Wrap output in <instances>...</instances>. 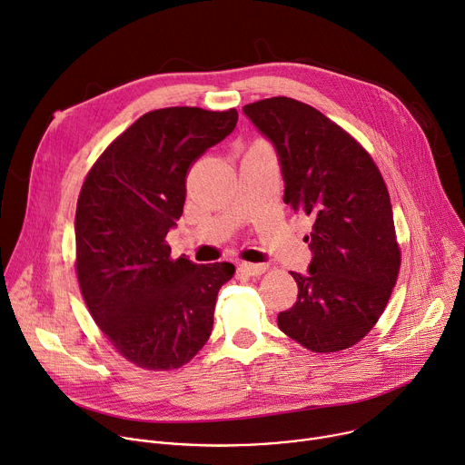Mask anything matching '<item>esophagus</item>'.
<instances>
[{"label":"esophagus","mask_w":465,"mask_h":465,"mask_svg":"<svg viewBox=\"0 0 465 465\" xmlns=\"http://www.w3.org/2000/svg\"><path fill=\"white\" fill-rule=\"evenodd\" d=\"M239 269H241V272H244V274H248V276H260V274H263L269 267H267V265H262V263H241Z\"/></svg>","instance_id":"esophagus-1"}]
</instances>
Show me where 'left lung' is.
<instances>
[{
	"instance_id": "1",
	"label": "left lung",
	"mask_w": 465,
	"mask_h": 465,
	"mask_svg": "<svg viewBox=\"0 0 465 465\" xmlns=\"http://www.w3.org/2000/svg\"><path fill=\"white\" fill-rule=\"evenodd\" d=\"M242 111L278 152L283 202L313 221L310 274L291 272L297 302L278 328L312 352L351 349L384 313L401 269L386 182L371 153L308 104L274 96Z\"/></svg>"
}]
</instances>
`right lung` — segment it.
I'll return each mask as SVG.
<instances>
[{"label": "right lung", "instance_id": "obj_1", "mask_svg": "<svg viewBox=\"0 0 465 465\" xmlns=\"http://www.w3.org/2000/svg\"><path fill=\"white\" fill-rule=\"evenodd\" d=\"M237 111L164 107L143 114L96 159L75 207V272L114 351L148 371L189 363L213 330L232 263L173 260L166 233L183 213L196 159L228 137Z\"/></svg>", "mask_w": 465, "mask_h": 465}]
</instances>
